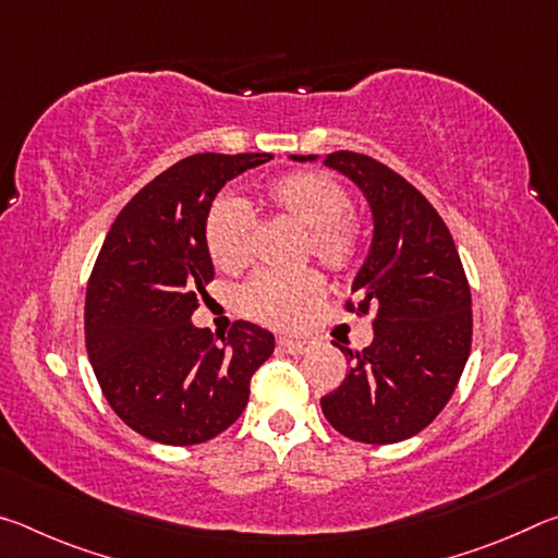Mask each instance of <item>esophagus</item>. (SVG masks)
Returning <instances> with one entry per match:
<instances>
[{"label":"esophagus","mask_w":558,"mask_h":558,"mask_svg":"<svg viewBox=\"0 0 558 558\" xmlns=\"http://www.w3.org/2000/svg\"><path fill=\"white\" fill-rule=\"evenodd\" d=\"M278 347L282 349V352H288V354H292V356L305 354L307 349H310V344L302 342V339H288V337H280V339H278Z\"/></svg>","instance_id":"34e87169"}]
</instances>
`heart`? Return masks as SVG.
I'll list each match as a JSON object with an SVG mask.
<instances>
[{"instance_id": "heart-1", "label": "heart", "mask_w": 558, "mask_h": 558, "mask_svg": "<svg viewBox=\"0 0 558 558\" xmlns=\"http://www.w3.org/2000/svg\"><path fill=\"white\" fill-rule=\"evenodd\" d=\"M260 202L298 229L307 231V251L319 266L347 272L359 258L362 233L349 214V196L335 179L319 172H288L263 186ZM206 248L216 268L239 272L248 266L253 231L241 202L219 199L206 216ZM323 280L315 272L278 276L258 272L243 288V307L251 317L272 327H295L323 298Z\"/></svg>"}]
</instances>
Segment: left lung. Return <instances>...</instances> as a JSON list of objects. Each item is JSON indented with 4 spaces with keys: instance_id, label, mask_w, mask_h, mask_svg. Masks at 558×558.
<instances>
[{
    "instance_id": "left-lung-1",
    "label": "left lung",
    "mask_w": 558,
    "mask_h": 558,
    "mask_svg": "<svg viewBox=\"0 0 558 558\" xmlns=\"http://www.w3.org/2000/svg\"><path fill=\"white\" fill-rule=\"evenodd\" d=\"M325 165L354 182L372 209V245L349 310H374L376 319L362 352L335 342L349 372L319 405L342 436L389 446L426 428L456 391L472 342L470 286L448 226L418 189L366 155L332 153Z\"/></svg>"
}]
</instances>
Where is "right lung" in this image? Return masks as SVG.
<instances>
[{"label": "right lung", "mask_w": 558, "mask_h": 558, "mask_svg": "<svg viewBox=\"0 0 558 558\" xmlns=\"http://www.w3.org/2000/svg\"><path fill=\"white\" fill-rule=\"evenodd\" d=\"M272 155H192L132 196L102 241L86 292V347L128 426L165 446H196L243 413L251 376L276 349L239 323L221 342L192 323L214 280L206 216L226 182Z\"/></svg>", "instance_id": "1"}]
</instances>
